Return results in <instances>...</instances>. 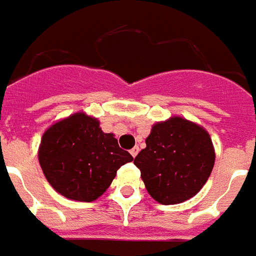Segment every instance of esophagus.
<instances>
[{
    "instance_id": "34e87169",
    "label": "esophagus",
    "mask_w": 256,
    "mask_h": 256,
    "mask_svg": "<svg viewBox=\"0 0 256 256\" xmlns=\"http://www.w3.org/2000/svg\"><path fill=\"white\" fill-rule=\"evenodd\" d=\"M138 150H140L138 146H134L133 150H130V154H132V156H133V158H136V156H137V154H138Z\"/></svg>"
}]
</instances>
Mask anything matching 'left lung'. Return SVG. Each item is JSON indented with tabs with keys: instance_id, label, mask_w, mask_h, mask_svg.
I'll list each match as a JSON object with an SVG mask.
<instances>
[{
	"instance_id": "left-lung-1",
	"label": "left lung",
	"mask_w": 256,
	"mask_h": 256,
	"mask_svg": "<svg viewBox=\"0 0 256 256\" xmlns=\"http://www.w3.org/2000/svg\"><path fill=\"white\" fill-rule=\"evenodd\" d=\"M146 148L134 159L145 188L160 204L182 203L203 188L212 172L214 148L208 133L182 118L156 123Z\"/></svg>"
}]
</instances>
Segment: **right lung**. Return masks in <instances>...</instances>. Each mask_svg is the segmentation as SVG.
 I'll return each instance as SVG.
<instances>
[{
  "mask_svg": "<svg viewBox=\"0 0 256 256\" xmlns=\"http://www.w3.org/2000/svg\"><path fill=\"white\" fill-rule=\"evenodd\" d=\"M38 158L53 188L86 203L106 192L120 166L133 160L114 134L102 133L97 119L84 114H74L48 128Z\"/></svg>",
  "mask_w": 256,
  "mask_h": 256,
  "instance_id": "right-lung-1",
  "label": "right lung"
}]
</instances>
